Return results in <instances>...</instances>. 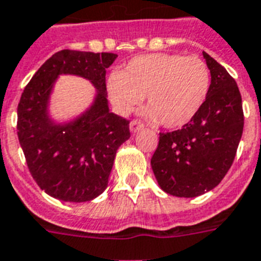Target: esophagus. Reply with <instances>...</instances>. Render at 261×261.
<instances>
[{"instance_id": "esophagus-1", "label": "esophagus", "mask_w": 261, "mask_h": 261, "mask_svg": "<svg viewBox=\"0 0 261 261\" xmlns=\"http://www.w3.org/2000/svg\"><path fill=\"white\" fill-rule=\"evenodd\" d=\"M129 128H130L132 132H137V130L144 128V124L141 121H139V120H132L130 124H129Z\"/></svg>"}]
</instances>
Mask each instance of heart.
<instances>
[{
	"label": "heart",
	"instance_id": "obj_1",
	"mask_svg": "<svg viewBox=\"0 0 261 261\" xmlns=\"http://www.w3.org/2000/svg\"><path fill=\"white\" fill-rule=\"evenodd\" d=\"M211 70L200 57L139 56L108 80V96L120 115H129L146 96L150 121L178 129L192 121L211 89Z\"/></svg>",
	"mask_w": 261,
	"mask_h": 261
}]
</instances>
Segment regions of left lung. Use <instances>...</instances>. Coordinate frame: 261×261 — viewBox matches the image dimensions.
Instances as JSON below:
<instances>
[{
    "label": "left lung",
    "mask_w": 261,
    "mask_h": 261,
    "mask_svg": "<svg viewBox=\"0 0 261 261\" xmlns=\"http://www.w3.org/2000/svg\"><path fill=\"white\" fill-rule=\"evenodd\" d=\"M203 56L212 79L205 102L189 124L160 133L150 159L161 189L177 197H196L219 185L233 163L244 126L238 84L208 53Z\"/></svg>",
    "instance_id": "obj_1"
}]
</instances>
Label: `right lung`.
<instances>
[{
	"mask_svg": "<svg viewBox=\"0 0 261 261\" xmlns=\"http://www.w3.org/2000/svg\"><path fill=\"white\" fill-rule=\"evenodd\" d=\"M115 53L64 49L51 56L32 77L17 108V135L34 181L55 199L89 201L104 192L118 146L130 137L126 118L109 112L107 68ZM60 74L88 78L97 89L94 105L74 122L55 124L47 101Z\"/></svg>",
	"mask_w": 261,
	"mask_h": 261,
	"instance_id": "add662e5",
	"label": "right lung"
}]
</instances>
